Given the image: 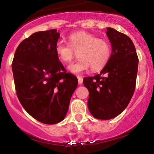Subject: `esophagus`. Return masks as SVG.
<instances>
[{"label": "esophagus", "mask_w": 154, "mask_h": 154, "mask_svg": "<svg viewBox=\"0 0 154 154\" xmlns=\"http://www.w3.org/2000/svg\"><path fill=\"white\" fill-rule=\"evenodd\" d=\"M77 78H78L79 84V85H82V82H83V78H82V76H78Z\"/></svg>", "instance_id": "1"}]
</instances>
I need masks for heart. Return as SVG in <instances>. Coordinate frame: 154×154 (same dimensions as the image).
Listing matches in <instances>:
<instances>
[{
  "label": "heart",
  "instance_id": "b5f03b06",
  "mask_svg": "<svg viewBox=\"0 0 154 154\" xmlns=\"http://www.w3.org/2000/svg\"><path fill=\"white\" fill-rule=\"evenodd\" d=\"M69 45L63 41L56 42L55 50L62 62H71L75 52L78 61L69 65V70L75 75L85 72L91 67L98 71L104 67L111 55V46L106 39L97 38L96 35L85 31H79L69 37Z\"/></svg>",
  "mask_w": 154,
  "mask_h": 154
}]
</instances>
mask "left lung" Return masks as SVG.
Instances as JSON below:
<instances>
[{"mask_svg": "<svg viewBox=\"0 0 154 154\" xmlns=\"http://www.w3.org/2000/svg\"><path fill=\"white\" fill-rule=\"evenodd\" d=\"M112 53L100 74L85 77L89 92L88 108L94 117L110 119L126 108L134 93L138 57L131 39L112 28H106Z\"/></svg>", "mask_w": 154, "mask_h": 154, "instance_id": "8db88e82", "label": "left lung"}]
</instances>
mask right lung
I'll return each instance as SVG.
<instances>
[{"label": "right lung", "mask_w": 154, "mask_h": 154, "mask_svg": "<svg viewBox=\"0 0 154 154\" xmlns=\"http://www.w3.org/2000/svg\"><path fill=\"white\" fill-rule=\"evenodd\" d=\"M60 34L56 29L38 31L20 43L12 62L16 92L24 109L45 124L65 119L78 85L66 73L55 50Z\"/></svg>", "instance_id": "right-lung-1"}]
</instances>
